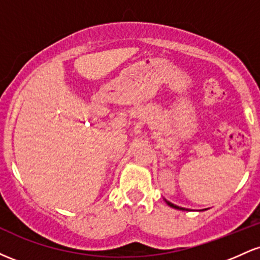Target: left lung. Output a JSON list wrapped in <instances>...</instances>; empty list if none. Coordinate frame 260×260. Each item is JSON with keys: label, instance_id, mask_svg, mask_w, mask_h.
I'll use <instances>...</instances> for the list:
<instances>
[{"label": "left lung", "instance_id": "1", "mask_svg": "<svg viewBox=\"0 0 260 260\" xmlns=\"http://www.w3.org/2000/svg\"><path fill=\"white\" fill-rule=\"evenodd\" d=\"M165 202L168 203V205H170V207H172V208H175V209H178V210H186V209L184 208H181V207H177V205H175V204H172L171 202H169V201H166L165 199Z\"/></svg>", "mask_w": 260, "mask_h": 260}]
</instances>
